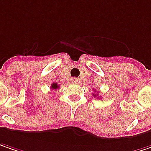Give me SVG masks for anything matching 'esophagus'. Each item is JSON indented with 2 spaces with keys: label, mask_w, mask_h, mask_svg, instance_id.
I'll return each instance as SVG.
<instances>
[{
  "label": "esophagus",
  "mask_w": 151,
  "mask_h": 151,
  "mask_svg": "<svg viewBox=\"0 0 151 151\" xmlns=\"http://www.w3.org/2000/svg\"><path fill=\"white\" fill-rule=\"evenodd\" d=\"M72 82H73V84H78V78H72Z\"/></svg>",
  "instance_id": "1"
}]
</instances>
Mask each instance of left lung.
<instances>
[{
  "label": "left lung",
  "mask_w": 151,
  "mask_h": 151,
  "mask_svg": "<svg viewBox=\"0 0 151 151\" xmlns=\"http://www.w3.org/2000/svg\"><path fill=\"white\" fill-rule=\"evenodd\" d=\"M96 94H97V93H96ZM93 96H95V97H96V95H95V94H93Z\"/></svg>",
  "instance_id": "left-lung-1"
}]
</instances>
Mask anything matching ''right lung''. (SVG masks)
I'll list each match as a JSON object with an SVG mask.
<instances>
[{"label": "right lung", "mask_w": 151, "mask_h": 151, "mask_svg": "<svg viewBox=\"0 0 151 151\" xmlns=\"http://www.w3.org/2000/svg\"><path fill=\"white\" fill-rule=\"evenodd\" d=\"M60 85H58L57 83H53L51 84V89L52 90H56V89H59Z\"/></svg>", "instance_id": "1"}]
</instances>
